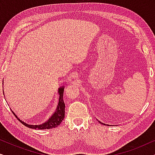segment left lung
Returning a JSON list of instances; mask_svg holds the SVG:
<instances>
[{"label": "left lung", "mask_w": 155, "mask_h": 155, "mask_svg": "<svg viewBox=\"0 0 155 155\" xmlns=\"http://www.w3.org/2000/svg\"><path fill=\"white\" fill-rule=\"evenodd\" d=\"M99 123H100V124H104V125H105L104 124H103V123H101L100 121H99ZM107 126H109V125H107Z\"/></svg>", "instance_id": "left-lung-1"}]
</instances>
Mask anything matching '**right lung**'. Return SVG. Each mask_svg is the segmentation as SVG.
Listing matches in <instances>:
<instances>
[{"instance_id": "obj_1", "label": "right lung", "mask_w": 155, "mask_h": 155, "mask_svg": "<svg viewBox=\"0 0 155 155\" xmlns=\"http://www.w3.org/2000/svg\"><path fill=\"white\" fill-rule=\"evenodd\" d=\"M64 86H62L58 88L59 101L56 111H55L54 113L52 114V116H51L46 121L43 123V124L39 125L28 124H27V123H25V121H23V120H20L12 110V113H13L14 115L16 116V118L19 120V121L22 123L24 126L28 127L29 128L37 129V130H45V129H51L56 128V127L58 126V125L61 124V123L62 122V120L64 119L65 117V103L64 101H63V92H64Z\"/></svg>"}]
</instances>
